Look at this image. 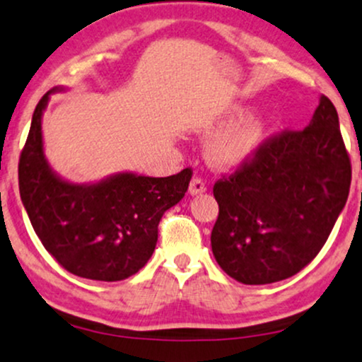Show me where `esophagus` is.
<instances>
[{"mask_svg":"<svg viewBox=\"0 0 362 362\" xmlns=\"http://www.w3.org/2000/svg\"><path fill=\"white\" fill-rule=\"evenodd\" d=\"M206 190H207V187L202 180H200V178H192V180H190V185H189L190 195H199V194L206 192Z\"/></svg>","mask_w":362,"mask_h":362,"instance_id":"34e87169","label":"esophagus"}]
</instances>
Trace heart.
I'll list each match as a JSON object with an SVG mask.
<instances>
[{"instance_id":"b5f03b06","label":"heart","mask_w":362,"mask_h":362,"mask_svg":"<svg viewBox=\"0 0 362 362\" xmlns=\"http://www.w3.org/2000/svg\"><path fill=\"white\" fill-rule=\"evenodd\" d=\"M247 107L233 106L216 123L202 128L204 134H212L206 146V158L212 167L223 172L236 170L259 151L268 132L264 116H246Z\"/></svg>"}]
</instances>
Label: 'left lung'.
Wrapping results in <instances>:
<instances>
[{"label":"left lung","instance_id":"8db88e82","mask_svg":"<svg viewBox=\"0 0 362 362\" xmlns=\"http://www.w3.org/2000/svg\"><path fill=\"white\" fill-rule=\"evenodd\" d=\"M349 187L351 162L337 111L320 95L305 129L273 138L214 185L216 261L245 285L297 275L327 241Z\"/></svg>","mask_w":362,"mask_h":362}]
</instances>
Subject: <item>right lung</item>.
<instances>
[{"mask_svg":"<svg viewBox=\"0 0 362 362\" xmlns=\"http://www.w3.org/2000/svg\"><path fill=\"white\" fill-rule=\"evenodd\" d=\"M57 86L38 101L20 156V197L43 247L72 275L119 281L138 273L153 255L163 212L184 199L192 170L146 177L117 172L76 184L50 167L42 117Z\"/></svg>","mask_w":362,"mask_h":362,"instance_id":"right-lung-1","label":"right lung"}]
</instances>
